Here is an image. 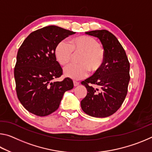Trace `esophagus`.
I'll return each mask as SVG.
<instances>
[{"instance_id": "1", "label": "esophagus", "mask_w": 152, "mask_h": 152, "mask_svg": "<svg viewBox=\"0 0 152 152\" xmlns=\"http://www.w3.org/2000/svg\"><path fill=\"white\" fill-rule=\"evenodd\" d=\"M74 86H77L78 85H79V82H76V81H74Z\"/></svg>"}]
</instances>
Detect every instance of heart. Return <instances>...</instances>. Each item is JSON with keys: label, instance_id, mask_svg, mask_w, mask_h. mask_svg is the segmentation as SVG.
<instances>
[{"label": "heart", "instance_id": "obj_1", "mask_svg": "<svg viewBox=\"0 0 152 152\" xmlns=\"http://www.w3.org/2000/svg\"><path fill=\"white\" fill-rule=\"evenodd\" d=\"M74 53H81L79 64H70L64 69L65 76L73 80L85 78L89 70L93 73L99 72L104 62L103 48L91 36H79L72 39L70 43L66 40L60 41L55 48L56 57L61 66L70 62Z\"/></svg>", "mask_w": 152, "mask_h": 152}]
</instances>
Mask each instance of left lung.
<instances>
[{
	"instance_id": "obj_1",
	"label": "left lung",
	"mask_w": 152,
	"mask_h": 152,
	"mask_svg": "<svg viewBox=\"0 0 152 152\" xmlns=\"http://www.w3.org/2000/svg\"><path fill=\"white\" fill-rule=\"evenodd\" d=\"M86 34L98 37L105 52L103 66L93 76L81 82L87 94L80 102L87 115L94 117L110 116L121 106L127 94L130 64L123 46L107 30H95ZM99 86L96 89L90 85Z\"/></svg>"
}]
</instances>
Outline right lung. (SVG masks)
Instances as JSON below:
<instances>
[{
  "mask_svg": "<svg viewBox=\"0 0 152 152\" xmlns=\"http://www.w3.org/2000/svg\"><path fill=\"white\" fill-rule=\"evenodd\" d=\"M74 33L50 25L30 33L20 45L14 76L18 99L29 112L40 117L50 115L59 108L64 92L73 88V82L68 78L52 80L62 75L56 61V45Z\"/></svg>",
  "mask_w": 152,
  "mask_h": 152,
  "instance_id": "add662e5",
  "label": "right lung"
}]
</instances>
